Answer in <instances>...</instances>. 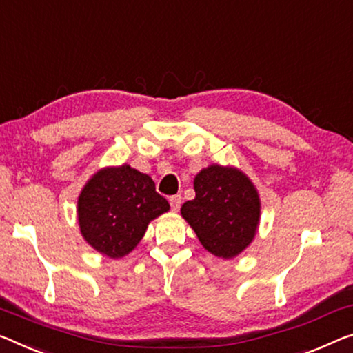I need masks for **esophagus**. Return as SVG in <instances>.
Here are the masks:
<instances>
[{
  "instance_id": "esophagus-1",
  "label": "esophagus",
  "mask_w": 353,
  "mask_h": 353,
  "mask_svg": "<svg viewBox=\"0 0 353 353\" xmlns=\"http://www.w3.org/2000/svg\"><path fill=\"white\" fill-rule=\"evenodd\" d=\"M181 203H182V198H181V194H174V196H171V198H170L171 209L174 210V212H177L179 208H181Z\"/></svg>"
}]
</instances>
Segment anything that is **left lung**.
Returning a JSON list of instances; mask_svg holds the SVG:
<instances>
[{
  "label": "left lung",
  "mask_w": 353,
  "mask_h": 353,
  "mask_svg": "<svg viewBox=\"0 0 353 353\" xmlns=\"http://www.w3.org/2000/svg\"><path fill=\"white\" fill-rule=\"evenodd\" d=\"M194 199L181 214L209 254L231 260L255 239L261 217L254 182L236 166L209 165L193 179Z\"/></svg>",
  "instance_id": "1"
}]
</instances>
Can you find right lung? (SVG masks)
<instances>
[{
	"mask_svg": "<svg viewBox=\"0 0 353 353\" xmlns=\"http://www.w3.org/2000/svg\"><path fill=\"white\" fill-rule=\"evenodd\" d=\"M170 210L150 176L130 165L94 172L77 198L82 238L99 254L117 260L141 243L152 220Z\"/></svg>",
	"mask_w": 353,
	"mask_h": 353,
	"instance_id": "1",
	"label": "right lung"
}]
</instances>
